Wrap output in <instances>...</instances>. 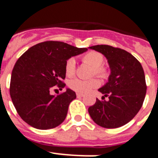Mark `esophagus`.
Masks as SVG:
<instances>
[{"label": "esophagus", "instance_id": "34e87169", "mask_svg": "<svg viewBox=\"0 0 158 158\" xmlns=\"http://www.w3.org/2000/svg\"><path fill=\"white\" fill-rule=\"evenodd\" d=\"M76 96L78 98H81V97H83V94H82V93H77Z\"/></svg>", "mask_w": 158, "mask_h": 158}]
</instances>
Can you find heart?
I'll return each mask as SVG.
<instances>
[{
  "instance_id": "1",
  "label": "heart",
  "mask_w": 158,
  "mask_h": 158,
  "mask_svg": "<svg viewBox=\"0 0 158 158\" xmlns=\"http://www.w3.org/2000/svg\"><path fill=\"white\" fill-rule=\"evenodd\" d=\"M83 61L92 67V75H97L101 78H107L108 70L103 67L102 64L104 62L103 55L96 51H91L86 53L83 57ZM66 75L71 77L75 73V59L74 57H70L66 62L65 66ZM100 85V82L97 79H91L88 80H83L80 79H70L68 82V86L71 90L75 91L78 93H86L91 91L92 88H97Z\"/></svg>"
}]
</instances>
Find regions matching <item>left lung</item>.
Here are the masks:
<instances>
[{
	"mask_svg": "<svg viewBox=\"0 0 158 158\" xmlns=\"http://www.w3.org/2000/svg\"><path fill=\"white\" fill-rule=\"evenodd\" d=\"M88 48L106 57L110 69L108 82L98 89L108 101L97 99L88 108L92 120L105 128L125 125L139 112L146 94L145 76L139 61L130 52L112 46L101 44Z\"/></svg>",
	"mask_w": 158,
	"mask_h": 158,
	"instance_id": "1",
	"label": "left lung"
}]
</instances>
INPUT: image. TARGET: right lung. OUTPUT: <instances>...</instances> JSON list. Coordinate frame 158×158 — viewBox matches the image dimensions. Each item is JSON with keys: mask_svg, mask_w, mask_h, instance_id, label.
Listing matches in <instances>:
<instances>
[{"mask_svg": "<svg viewBox=\"0 0 158 158\" xmlns=\"http://www.w3.org/2000/svg\"><path fill=\"white\" fill-rule=\"evenodd\" d=\"M61 41H45L27 50L16 61L10 79V93L21 118L32 127L47 130L66 118L69 105L76 98L70 88L60 95L50 94L52 87L63 88L68 59L86 52Z\"/></svg>", "mask_w": 158, "mask_h": 158, "instance_id": "add662e5", "label": "right lung"}]
</instances>
